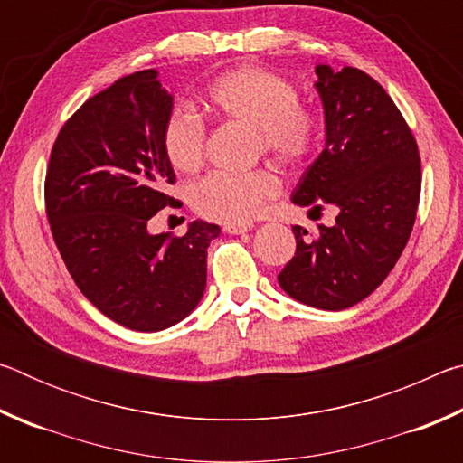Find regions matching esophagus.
Here are the masks:
<instances>
[{
    "instance_id": "obj_1",
    "label": "esophagus",
    "mask_w": 463,
    "mask_h": 463,
    "mask_svg": "<svg viewBox=\"0 0 463 463\" xmlns=\"http://www.w3.org/2000/svg\"><path fill=\"white\" fill-rule=\"evenodd\" d=\"M250 229H253V224H226L224 226V232H229V234H245V232H249Z\"/></svg>"
}]
</instances>
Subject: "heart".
<instances>
[{
  "label": "heart",
  "mask_w": 463,
  "mask_h": 463,
  "mask_svg": "<svg viewBox=\"0 0 463 463\" xmlns=\"http://www.w3.org/2000/svg\"><path fill=\"white\" fill-rule=\"evenodd\" d=\"M202 106L224 122L255 130V151L278 165H304L318 143L315 112L300 104L296 85L268 69L237 67L214 77L202 91ZM206 124L187 108H175L163 127V153L169 165L192 174L202 165ZM279 192L268 169L229 175L210 174L190 187V203L206 221L245 224L263 213Z\"/></svg>",
  "instance_id": "heart-1"
}]
</instances>
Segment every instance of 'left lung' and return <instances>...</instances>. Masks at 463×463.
I'll return each instance as SVG.
<instances>
[{
  "label": "left lung",
  "mask_w": 463,
  "mask_h": 463,
  "mask_svg": "<svg viewBox=\"0 0 463 463\" xmlns=\"http://www.w3.org/2000/svg\"><path fill=\"white\" fill-rule=\"evenodd\" d=\"M326 140L292 194L298 206H335L317 237L292 226L296 253L281 289L307 307L343 310L362 302L409 242L420 198V156L409 124L382 85L355 67H317ZM310 210V213H312Z\"/></svg>",
  "instance_id": "obj_1"
}]
</instances>
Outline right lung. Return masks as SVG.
<instances>
[{
    "label": "right lung",
    "mask_w": 463,
    "mask_h": 463,
    "mask_svg": "<svg viewBox=\"0 0 463 463\" xmlns=\"http://www.w3.org/2000/svg\"><path fill=\"white\" fill-rule=\"evenodd\" d=\"M174 96L155 69L120 77L69 118L54 140L44 179L52 239L81 294L132 331L177 325L206 288L210 241L218 224L195 221L184 237L146 224L177 202L163 153Z\"/></svg>",
    "instance_id": "obj_1"
}]
</instances>
